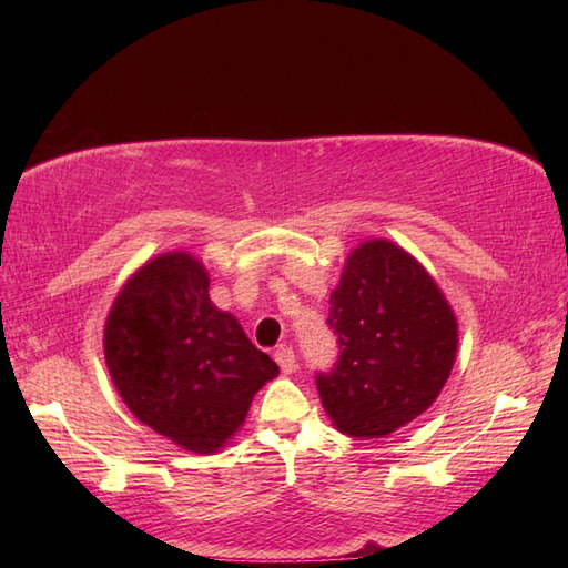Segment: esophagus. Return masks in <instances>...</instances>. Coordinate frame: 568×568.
I'll return each instance as SVG.
<instances>
[{
    "mask_svg": "<svg viewBox=\"0 0 568 568\" xmlns=\"http://www.w3.org/2000/svg\"><path fill=\"white\" fill-rule=\"evenodd\" d=\"M275 361H277V366H281V371L285 373V376H291V373L297 371V358H295V352H293L291 346L277 348Z\"/></svg>",
    "mask_w": 568,
    "mask_h": 568,
    "instance_id": "esophagus-1",
    "label": "esophagus"
}]
</instances>
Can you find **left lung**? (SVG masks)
<instances>
[{
  "label": "left lung",
  "mask_w": 568,
  "mask_h": 568,
  "mask_svg": "<svg viewBox=\"0 0 568 568\" xmlns=\"http://www.w3.org/2000/svg\"><path fill=\"white\" fill-rule=\"evenodd\" d=\"M329 305L342 354L317 390L332 425L381 439L427 413L454 368L458 322L425 265L390 239L361 241Z\"/></svg>",
  "instance_id": "left-lung-1"
}]
</instances>
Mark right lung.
Returning a JSON list of instances; mask_svg holds the SVG:
<instances>
[{
  "label": "right lung",
  "instance_id": "obj_1",
  "mask_svg": "<svg viewBox=\"0 0 568 568\" xmlns=\"http://www.w3.org/2000/svg\"><path fill=\"white\" fill-rule=\"evenodd\" d=\"M104 361L136 419L192 454H216L277 376L232 312L210 300V273L187 251L146 261L104 322Z\"/></svg>",
  "mask_w": 568,
  "mask_h": 568
}]
</instances>
